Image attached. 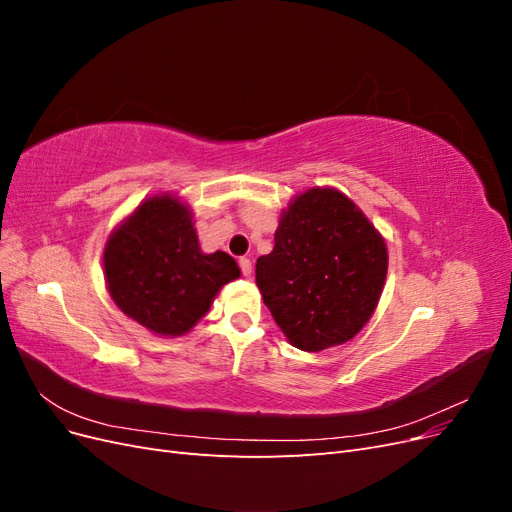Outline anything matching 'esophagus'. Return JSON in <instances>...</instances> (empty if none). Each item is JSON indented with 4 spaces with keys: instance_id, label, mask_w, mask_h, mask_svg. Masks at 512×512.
I'll return each mask as SVG.
<instances>
[{
    "instance_id": "obj_1",
    "label": "esophagus",
    "mask_w": 512,
    "mask_h": 512,
    "mask_svg": "<svg viewBox=\"0 0 512 512\" xmlns=\"http://www.w3.org/2000/svg\"><path fill=\"white\" fill-rule=\"evenodd\" d=\"M239 267H241V273L245 277L252 275V260L250 258H239Z\"/></svg>"
}]
</instances>
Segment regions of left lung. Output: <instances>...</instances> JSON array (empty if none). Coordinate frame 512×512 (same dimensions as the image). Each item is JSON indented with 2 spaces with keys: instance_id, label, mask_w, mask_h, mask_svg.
<instances>
[{
  "instance_id": "left-lung-1",
  "label": "left lung",
  "mask_w": 512,
  "mask_h": 512,
  "mask_svg": "<svg viewBox=\"0 0 512 512\" xmlns=\"http://www.w3.org/2000/svg\"><path fill=\"white\" fill-rule=\"evenodd\" d=\"M384 239L331 188L297 196L275 247L256 260V284L288 342L305 352L344 344L374 314L386 280Z\"/></svg>"
}]
</instances>
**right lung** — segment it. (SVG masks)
<instances>
[{
  "label": "right lung",
  "mask_w": 512,
  "mask_h": 512,
  "mask_svg": "<svg viewBox=\"0 0 512 512\" xmlns=\"http://www.w3.org/2000/svg\"><path fill=\"white\" fill-rule=\"evenodd\" d=\"M104 273L121 312L158 335L188 333L241 275L226 252H200L192 213L168 194L145 200L113 232Z\"/></svg>",
  "instance_id": "obj_1"
}]
</instances>
